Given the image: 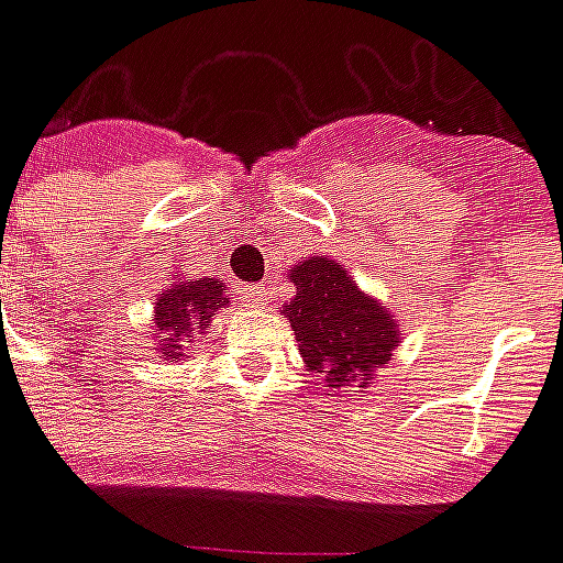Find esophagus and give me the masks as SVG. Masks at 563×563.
<instances>
[{"label": "esophagus", "instance_id": "1", "mask_svg": "<svg viewBox=\"0 0 563 563\" xmlns=\"http://www.w3.org/2000/svg\"><path fill=\"white\" fill-rule=\"evenodd\" d=\"M244 298L253 307H268V286H250L244 289Z\"/></svg>", "mask_w": 563, "mask_h": 563}]
</instances>
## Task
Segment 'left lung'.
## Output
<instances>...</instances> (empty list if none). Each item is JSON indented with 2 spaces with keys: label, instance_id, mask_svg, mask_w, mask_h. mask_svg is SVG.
Returning a JSON list of instances; mask_svg holds the SVG:
<instances>
[{
  "label": "left lung",
  "instance_id": "1",
  "mask_svg": "<svg viewBox=\"0 0 563 563\" xmlns=\"http://www.w3.org/2000/svg\"><path fill=\"white\" fill-rule=\"evenodd\" d=\"M295 298L283 307L305 367L341 391L377 377L401 346V329L389 307L358 289L355 277L329 256H305L289 268Z\"/></svg>",
  "mask_w": 563,
  "mask_h": 563
}]
</instances>
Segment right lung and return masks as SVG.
Segmentation results:
<instances>
[{
    "mask_svg": "<svg viewBox=\"0 0 563 563\" xmlns=\"http://www.w3.org/2000/svg\"><path fill=\"white\" fill-rule=\"evenodd\" d=\"M172 283L156 295L153 305V350L165 362L189 358V346L196 338H208L210 322L229 305V295L222 292V280L217 277H180L177 271L168 274Z\"/></svg>",
    "mask_w": 563,
    "mask_h": 563,
    "instance_id": "right-lung-1",
    "label": "right lung"
}]
</instances>
